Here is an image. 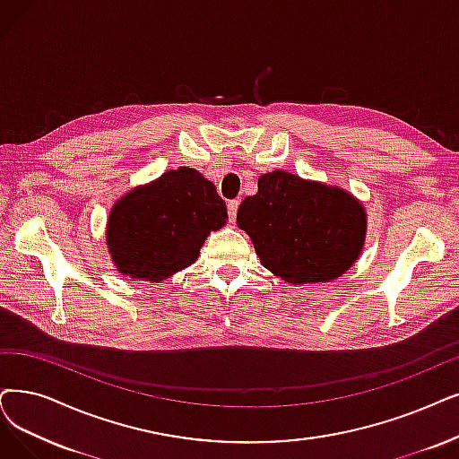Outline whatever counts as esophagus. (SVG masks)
<instances>
[{"mask_svg": "<svg viewBox=\"0 0 459 459\" xmlns=\"http://www.w3.org/2000/svg\"><path fill=\"white\" fill-rule=\"evenodd\" d=\"M237 209H239V201H237V199L228 201V214H230V220H231V222H235Z\"/></svg>", "mask_w": 459, "mask_h": 459, "instance_id": "34e87169", "label": "esophagus"}]
</instances>
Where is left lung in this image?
I'll return each instance as SVG.
<instances>
[{"mask_svg":"<svg viewBox=\"0 0 459 459\" xmlns=\"http://www.w3.org/2000/svg\"><path fill=\"white\" fill-rule=\"evenodd\" d=\"M237 226L274 277L290 284L332 282L359 258L368 212L339 186L274 169L243 199Z\"/></svg>","mask_w":459,"mask_h":459,"instance_id":"obj_1","label":"left lung"}]
</instances>
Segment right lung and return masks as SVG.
<instances>
[{"instance_id":"right-lung-1","label":"right lung","mask_w":459,"mask_h":459,"mask_svg":"<svg viewBox=\"0 0 459 459\" xmlns=\"http://www.w3.org/2000/svg\"><path fill=\"white\" fill-rule=\"evenodd\" d=\"M226 220V204L212 182L178 168L117 201L105 228L107 250L126 277L161 282L192 265L209 233Z\"/></svg>"}]
</instances>
